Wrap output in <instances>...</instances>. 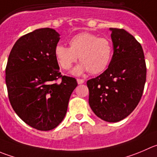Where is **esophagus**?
Masks as SVG:
<instances>
[{"label":"esophagus","mask_w":157,"mask_h":157,"mask_svg":"<svg viewBox=\"0 0 157 157\" xmlns=\"http://www.w3.org/2000/svg\"><path fill=\"white\" fill-rule=\"evenodd\" d=\"M77 82H78V85H81V84H83V83L85 82V81L83 79H80V78H78Z\"/></svg>","instance_id":"obj_1"}]
</instances>
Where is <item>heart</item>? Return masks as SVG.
I'll return each mask as SVG.
<instances>
[{
  "label": "heart",
  "instance_id": "heart-1",
  "mask_svg": "<svg viewBox=\"0 0 157 157\" xmlns=\"http://www.w3.org/2000/svg\"><path fill=\"white\" fill-rule=\"evenodd\" d=\"M70 47L58 44L55 55L63 69L68 70L77 61L82 62L72 73L79 75L86 71L92 75L99 74L108 67L113 55L112 44L108 39L98 38L90 33L82 32L75 35L69 41Z\"/></svg>",
  "mask_w": 157,
  "mask_h": 157
}]
</instances>
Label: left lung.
Returning a JSON list of instances; mask_svg holds the SVG:
<instances>
[{"mask_svg": "<svg viewBox=\"0 0 157 157\" xmlns=\"http://www.w3.org/2000/svg\"><path fill=\"white\" fill-rule=\"evenodd\" d=\"M113 55L108 68L87 82L89 103L104 121L116 122L127 117L143 95L147 67L143 48L124 29L109 28Z\"/></svg>", "mask_w": 157, "mask_h": 157, "instance_id": "left-lung-1", "label": "left lung"}]
</instances>
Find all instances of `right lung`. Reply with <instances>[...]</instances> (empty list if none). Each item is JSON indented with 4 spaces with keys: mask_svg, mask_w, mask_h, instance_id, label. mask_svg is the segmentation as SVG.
<instances>
[{
    "mask_svg": "<svg viewBox=\"0 0 157 157\" xmlns=\"http://www.w3.org/2000/svg\"><path fill=\"white\" fill-rule=\"evenodd\" d=\"M59 40L60 35L52 28L35 30L16 41L7 60L5 78L11 106L25 123L38 130L60 124L78 85L75 78L59 72L55 55Z\"/></svg>",
    "mask_w": 157,
    "mask_h": 157,
    "instance_id": "right-lung-1",
    "label": "right lung"
}]
</instances>
